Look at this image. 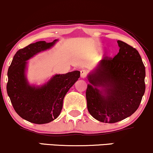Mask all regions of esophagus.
Wrapping results in <instances>:
<instances>
[{
    "instance_id": "obj_1",
    "label": "esophagus",
    "mask_w": 153,
    "mask_h": 153,
    "mask_svg": "<svg viewBox=\"0 0 153 153\" xmlns=\"http://www.w3.org/2000/svg\"><path fill=\"white\" fill-rule=\"evenodd\" d=\"M80 76L82 79L85 78V77L86 76V71L85 70H84V69L81 70L80 71Z\"/></svg>"
}]
</instances>
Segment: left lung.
Returning a JSON list of instances; mask_svg holds the SVG:
<instances>
[{"label":"left lung","instance_id":"obj_1","mask_svg":"<svg viewBox=\"0 0 153 153\" xmlns=\"http://www.w3.org/2000/svg\"><path fill=\"white\" fill-rule=\"evenodd\" d=\"M119 52L105 57L88 74L87 108L95 119L114 123L138 108L146 90V68L139 52L120 40Z\"/></svg>","mask_w":153,"mask_h":153}]
</instances>
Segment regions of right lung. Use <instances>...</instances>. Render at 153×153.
Listing matches in <instances>:
<instances>
[{
  "instance_id": "right-lung-1",
  "label": "right lung",
  "mask_w": 153,
  "mask_h": 153,
  "mask_svg": "<svg viewBox=\"0 0 153 153\" xmlns=\"http://www.w3.org/2000/svg\"><path fill=\"white\" fill-rule=\"evenodd\" d=\"M57 41H39L19 50L7 71V93L13 108L22 118L33 123H48L56 119L61 113L66 94L80 76V71H73L54 75L39 86L28 82L27 60L50 50Z\"/></svg>"
}]
</instances>
